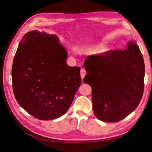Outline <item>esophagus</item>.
<instances>
[{
	"label": "esophagus",
	"instance_id": "obj_1",
	"mask_svg": "<svg viewBox=\"0 0 152 152\" xmlns=\"http://www.w3.org/2000/svg\"><path fill=\"white\" fill-rule=\"evenodd\" d=\"M86 71L84 69H81V71H80V75L81 77V79H83V77H85V75H86Z\"/></svg>",
	"mask_w": 152,
	"mask_h": 152
}]
</instances>
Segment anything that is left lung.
Returning <instances> with one entry per match:
<instances>
[{"mask_svg": "<svg viewBox=\"0 0 152 152\" xmlns=\"http://www.w3.org/2000/svg\"><path fill=\"white\" fill-rule=\"evenodd\" d=\"M127 48L88 56L83 81L92 88L93 110L104 122H118L136 109L144 92L145 63L135 41Z\"/></svg>", "mask_w": 152, "mask_h": 152, "instance_id": "obj_1", "label": "left lung"}]
</instances>
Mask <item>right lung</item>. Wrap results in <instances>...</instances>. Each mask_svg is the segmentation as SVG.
Segmentation results:
<instances>
[{"label":"right lung","mask_w":152,"mask_h":152,"mask_svg":"<svg viewBox=\"0 0 152 152\" xmlns=\"http://www.w3.org/2000/svg\"><path fill=\"white\" fill-rule=\"evenodd\" d=\"M67 52L55 34L31 31L23 37L11 76L18 103L38 119L63 115L81 83L80 68L66 64Z\"/></svg>","instance_id":"obj_1"}]
</instances>
